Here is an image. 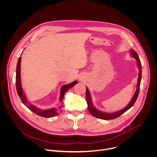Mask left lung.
I'll return each mask as SVG.
<instances>
[{
    "mask_svg": "<svg viewBox=\"0 0 157 157\" xmlns=\"http://www.w3.org/2000/svg\"><path fill=\"white\" fill-rule=\"evenodd\" d=\"M131 52H132V55L133 56V57L137 60L138 65L139 67V70H140L139 74H138L137 89H136V90L135 93V95H134L132 101H130V103L128 104V106H127L124 109H123L121 111H117V112L113 113H103V112H101V111L97 110L94 106L92 102V99H91V97L90 95L89 91L87 89V88L86 87V100H87V105H88V110H89V113L91 114V115H92L94 117H95L97 118L101 119H104V120H111V119H116L118 117H119L120 116H121L123 113H124L125 112L128 111L130 108H131L134 105L135 103L136 102V101L138 98V95H139V92H140V84H141V77H142V67H141V63L140 58H139L137 53L133 49H132Z\"/></svg>",
    "mask_w": 157,
    "mask_h": 157,
    "instance_id": "left-lung-1",
    "label": "left lung"
}]
</instances>
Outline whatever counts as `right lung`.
<instances>
[{"instance_id": "1", "label": "right lung", "mask_w": 157, "mask_h": 157, "mask_svg": "<svg viewBox=\"0 0 157 157\" xmlns=\"http://www.w3.org/2000/svg\"><path fill=\"white\" fill-rule=\"evenodd\" d=\"M21 57H19L17 66H16V90L17 93L22 101V103L27 108H29L31 111L34 113L35 114L43 117H46V118H49V117H54L57 115H58L62 111V106H63V103L62 100L63 99L64 94L71 87L74 86L76 84H77L78 82L77 81H75L72 82L71 83H70L68 84L63 86L61 87L60 90V105L57 107V108H53L51 109H45V110H42L40 109L37 108L35 106L32 105L30 104L27 99L25 98V97L22 92V89L21 87V74H20V69H21Z\"/></svg>"}]
</instances>
